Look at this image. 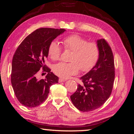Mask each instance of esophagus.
Instances as JSON below:
<instances>
[{"instance_id": "1", "label": "esophagus", "mask_w": 134, "mask_h": 134, "mask_svg": "<svg viewBox=\"0 0 134 134\" xmlns=\"http://www.w3.org/2000/svg\"><path fill=\"white\" fill-rule=\"evenodd\" d=\"M65 81V79H59V80H58L59 83H61V82H64V81Z\"/></svg>"}]
</instances>
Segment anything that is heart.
Masks as SVG:
<instances>
[{"mask_svg":"<svg viewBox=\"0 0 134 134\" xmlns=\"http://www.w3.org/2000/svg\"><path fill=\"white\" fill-rule=\"evenodd\" d=\"M63 44L65 49L73 51L70 62H60L53 66V72L57 76L67 79L76 75L80 69L83 72L91 70L98 61L100 49L96 43L89 42L78 35H71L64 38ZM62 47L56 41H53L49 45L48 55L53 60H57L62 54Z\"/></svg>","mask_w":134,"mask_h":134,"instance_id":"1","label":"heart"}]
</instances>
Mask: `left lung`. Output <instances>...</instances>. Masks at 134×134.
Returning <instances> with one entry per match:
<instances>
[{
	"instance_id": "left-lung-1",
	"label": "left lung",
	"mask_w": 134,
	"mask_h": 134,
	"mask_svg": "<svg viewBox=\"0 0 134 134\" xmlns=\"http://www.w3.org/2000/svg\"><path fill=\"white\" fill-rule=\"evenodd\" d=\"M100 56L96 64L80 78L81 85L70 99L81 112H89L100 107L110 96L115 79V65L112 49L105 40L97 41Z\"/></svg>"
}]
</instances>
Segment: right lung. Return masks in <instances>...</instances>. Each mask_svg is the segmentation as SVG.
Returning <instances> with one entry per match:
<instances>
[{"label":"right lung","instance_id":"add662e5","mask_svg":"<svg viewBox=\"0 0 134 134\" xmlns=\"http://www.w3.org/2000/svg\"><path fill=\"white\" fill-rule=\"evenodd\" d=\"M65 30L41 28L25 38L13 57L11 83L18 100L26 107L34 108L46 100L49 87L58 77L45 65L51 42ZM41 67L48 72L45 79L38 80L36 74Z\"/></svg>","mask_w":134,"mask_h":134}]
</instances>
